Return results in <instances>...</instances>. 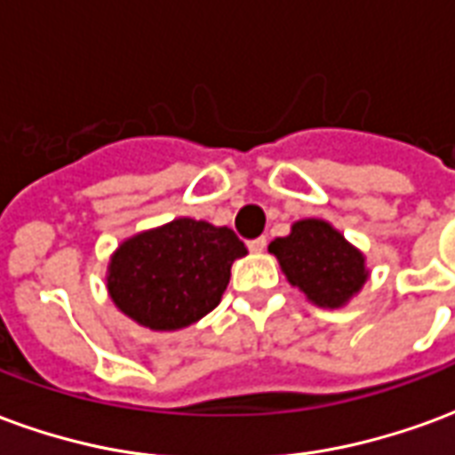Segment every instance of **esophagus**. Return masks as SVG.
Returning a JSON list of instances; mask_svg holds the SVG:
<instances>
[{
	"mask_svg": "<svg viewBox=\"0 0 455 455\" xmlns=\"http://www.w3.org/2000/svg\"><path fill=\"white\" fill-rule=\"evenodd\" d=\"M267 246V238L266 236H258L253 241H248V248L253 251V253H260V251H266Z\"/></svg>",
	"mask_w": 455,
	"mask_h": 455,
	"instance_id": "obj_1",
	"label": "esophagus"
}]
</instances>
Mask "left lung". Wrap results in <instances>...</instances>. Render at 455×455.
I'll use <instances>...</instances> for the list:
<instances>
[{"label": "left lung", "instance_id": "8db88e82", "mask_svg": "<svg viewBox=\"0 0 455 455\" xmlns=\"http://www.w3.org/2000/svg\"><path fill=\"white\" fill-rule=\"evenodd\" d=\"M267 251L280 260L290 285L319 307H343L368 280L361 251L322 219L295 221L292 231L275 238Z\"/></svg>", "mask_w": 455, "mask_h": 455}]
</instances>
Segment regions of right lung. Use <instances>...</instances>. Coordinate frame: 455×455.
Listing matches in <instances>:
<instances>
[{"label": "right lung", "mask_w": 455, "mask_h": 455, "mask_svg": "<svg viewBox=\"0 0 455 455\" xmlns=\"http://www.w3.org/2000/svg\"><path fill=\"white\" fill-rule=\"evenodd\" d=\"M246 253L231 228L175 219L126 238L114 251L107 290L136 324L175 331L199 322L221 302L231 263Z\"/></svg>", "instance_id": "1"}]
</instances>
